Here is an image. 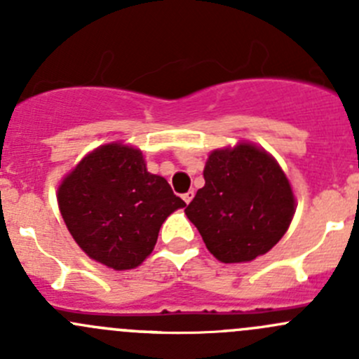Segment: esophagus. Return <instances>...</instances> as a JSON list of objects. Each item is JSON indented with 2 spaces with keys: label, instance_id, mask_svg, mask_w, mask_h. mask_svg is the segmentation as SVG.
<instances>
[{
  "label": "esophagus",
  "instance_id": "esophagus-1",
  "mask_svg": "<svg viewBox=\"0 0 359 359\" xmlns=\"http://www.w3.org/2000/svg\"><path fill=\"white\" fill-rule=\"evenodd\" d=\"M182 198H184V201H186L187 205H189L191 200H193V198H194V191H187L186 194H182Z\"/></svg>",
  "mask_w": 359,
  "mask_h": 359
}]
</instances>
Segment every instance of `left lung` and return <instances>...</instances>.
<instances>
[{"label": "left lung", "instance_id": "1", "mask_svg": "<svg viewBox=\"0 0 359 359\" xmlns=\"http://www.w3.org/2000/svg\"><path fill=\"white\" fill-rule=\"evenodd\" d=\"M205 186L186 215L220 262H248L283 238L295 213V198L278 161L260 147L240 142L206 159Z\"/></svg>", "mask_w": 359, "mask_h": 359}]
</instances>
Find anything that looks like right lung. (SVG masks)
<instances>
[{
	"label": "right lung",
	"mask_w": 359,
	"mask_h": 359,
	"mask_svg": "<svg viewBox=\"0 0 359 359\" xmlns=\"http://www.w3.org/2000/svg\"><path fill=\"white\" fill-rule=\"evenodd\" d=\"M57 200L79 248L116 271L140 266L166 217L186 206L163 177L147 172L142 151L119 142L86 154L62 180Z\"/></svg>",
	"instance_id": "right-lung-1"
}]
</instances>
